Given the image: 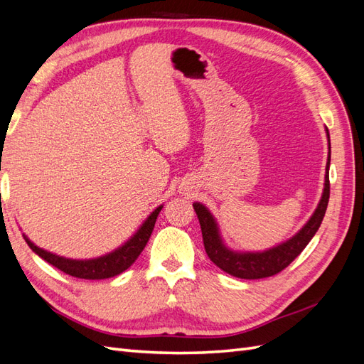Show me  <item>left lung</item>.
<instances>
[{
	"label": "left lung",
	"instance_id": "left-lung-1",
	"mask_svg": "<svg viewBox=\"0 0 364 364\" xmlns=\"http://www.w3.org/2000/svg\"><path fill=\"white\" fill-rule=\"evenodd\" d=\"M326 138L328 161L325 168V183L322 197L321 200H318L317 208L314 209L310 220H308V222L287 241H282V243L261 252L234 250L225 245L222 234H220L217 220L211 214V211L200 202L193 203L197 218H199L200 222L205 250L209 259H211L217 267L241 279L269 278L287 267L289 264L306 247V245L310 243L311 238L317 232V229L321 228L329 200V162H331V144H329L328 129Z\"/></svg>",
	"mask_w": 364,
	"mask_h": 364
}]
</instances>
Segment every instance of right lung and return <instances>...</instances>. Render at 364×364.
<instances>
[{
  "instance_id": "right-lung-1",
  "label": "right lung",
  "mask_w": 364,
  "mask_h": 364,
  "mask_svg": "<svg viewBox=\"0 0 364 364\" xmlns=\"http://www.w3.org/2000/svg\"><path fill=\"white\" fill-rule=\"evenodd\" d=\"M162 206L164 205H159L155 211H153L144 222H142V225L138 228L136 232L132 235L124 245H121L115 250L97 258H90V259L65 258L36 246L26 234H23V237L26 240V243L28 245V247L35 252L36 255H39L42 259H46L48 264H51V266L58 267L63 273L71 274V277L80 278V279H106L123 273L135 262L142 249H144L147 245Z\"/></svg>"
}]
</instances>
